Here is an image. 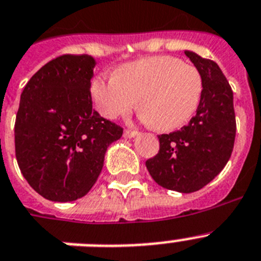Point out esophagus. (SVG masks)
Instances as JSON below:
<instances>
[{
    "label": "esophagus",
    "mask_w": 261,
    "mask_h": 261,
    "mask_svg": "<svg viewBox=\"0 0 261 261\" xmlns=\"http://www.w3.org/2000/svg\"><path fill=\"white\" fill-rule=\"evenodd\" d=\"M136 136H139V132H137V130H129V129L124 130V137H125V139H133Z\"/></svg>",
    "instance_id": "esophagus-1"
}]
</instances>
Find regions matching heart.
Instances as JSON below:
<instances>
[{"label":"heart","mask_w":261,"mask_h":261,"mask_svg":"<svg viewBox=\"0 0 261 261\" xmlns=\"http://www.w3.org/2000/svg\"><path fill=\"white\" fill-rule=\"evenodd\" d=\"M202 76L194 66L173 57H152L122 64L115 76L96 75L90 95L104 117L116 119L139 111L145 121L161 132L184 126L199 106Z\"/></svg>","instance_id":"heart-1"}]
</instances>
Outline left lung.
<instances>
[{
	"label": "left lung",
	"mask_w": 261,
	"mask_h": 261,
	"mask_svg": "<svg viewBox=\"0 0 261 261\" xmlns=\"http://www.w3.org/2000/svg\"><path fill=\"white\" fill-rule=\"evenodd\" d=\"M202 76L197 113L181 130L158 136L160 152L145 162L160 186L178 193H194L211 182L228 162L237 122L233 93L215 62L185 51Z\"/></svg>",
	"instance_id": "1"
}]
</instances>
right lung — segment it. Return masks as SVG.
I'll return each mask as SVG.
<instances>
[{
  "label": "right lung",
  "instance_id": "1",
  "mask_svg": "<svg viewBox=\"0 0 261 261\" xmlns=\"http://www.w3.org/2000/svg\"><path fill=\"white\" fill-rule=\"evenodd\" d=\"M91 55H62L31 76L15 119V157L31 188L53 202L91 190L122 128L92 109Z\"/></svg>",
  "mask_w": 261,
  "mask_h": 261
}]
</instances>
